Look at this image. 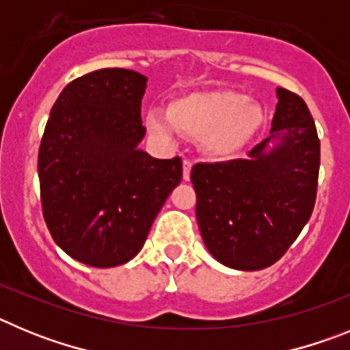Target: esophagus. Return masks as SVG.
Masks as SVG:
<instances>
[{
  "instance_id": "esophagus-1",
  "label": "esophagus",
  "mask_w": 350,
  "mask_h": 350,
  "mask_svg": "<svg viewBox=\"0 0 350 350\" xmlns=\"http://www.w3.org/2000/svg\"><path fill=\"white\" fill-rule=\"evenodd\" d=\"M191 170H193V163L185 159L184 165H182V177H184V180H189L191 178Z\"/></svg>"
}]
</instances>
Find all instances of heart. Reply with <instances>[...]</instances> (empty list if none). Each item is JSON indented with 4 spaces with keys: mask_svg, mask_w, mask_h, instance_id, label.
I'll return each mask as SVG.
<instances>
[{
    "mask_svg": "<svg viewBox=\"0 0 350 350\" xmlns=\"http://www.w3.org/2000/svg\"><path fill=\"white\" fill-rule=\"evenodd\" d=\"M147 129L156 137L173 140L177 133L198 138L213 159L237 156L265 124V112L256 101L231 89L193 92L172 101L168 112L152 107L145 116Z\"/></svg>",
    "mask_w": 350,
    "mask_h": 350,
    "instance_id": "b5f03b06",
    "label": "heart"
}]
</instances>
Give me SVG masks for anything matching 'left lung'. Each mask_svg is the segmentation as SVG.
Returning a JSON list of instances; mask_svg holds the SVG:
<instances>
[{"label":"left lung","mask_w":350,"mask_h":350,"mask_svg":"<svg viewBox=\"0 0 350 350\" xmlns=\"http://www.w3.org/2000/svg\"><path fill=\"white\" fill-rule=\"evenodd\" d=\"M270 137L247 159L198 163L191 180L196 219L210 254L233 270L279 261L312 215L321 144L307 103L277 88Z\"/></svg>","instance_id":"left-lung-1"}]
</instances>
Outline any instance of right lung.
Segmentation results:
<instances>
[{
	"label": "right lung",
	"instance_id": "obj_1",
	"mask_svg": "<svg viewBox=\"0 0 350 350\" xmlns=\"http://www.w3.org/2000/svg\"><path fill=\"white\" fill-rule=\"evenodd\" d=\"M147 77L103 68L73 80L51 110L38 152L43 217L70 258L112 268L144 247L182 180V159H156L145 137Z\"/></svg>",
	"mask_w": 350,
	"mask_h": 350
}]
</instances>
